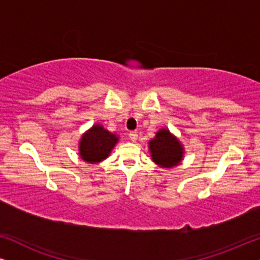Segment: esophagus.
<instances>
[{
    "mask_svg": "<svg viewBox=\"0 0 260 260\" xmlns=\"http://www.w3.org/2000/svg\"><path fill=\"white\" fill-rule=\"evenodd\" d=\"M129 138L133 142H136L137 141V133H136V131H131V133L129 134Z\"/></svg>",
    "mask_w": 260,
    "mask_h": 260,
    "instance_id": "1",
    "label": "esophagus"
}]
</instances>
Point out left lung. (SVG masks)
Masks as SVG:
<instances>
[{
  "instance_id": "left-lung-1",
  "label": "left lung",
  "mask_w": 260,
  "mask_h": 260,
  "mask_svg": "<svg viewBox=\"0 0 260 260\" xmlns=\"http://www.w3.org/2000/svg\"><path fill=\"white\" fill-rule=\"evenodd\" d=\"M150 157L159 168H174L180 166L184 156V148L179 138L162 127L148 143Z\"/></svg>"
}]
</instances>
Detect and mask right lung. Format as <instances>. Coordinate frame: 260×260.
Masks as SVG:
<instances>
[{
	"label": "right lung",
	"instance_id": "obj_1",
	"mask_svg": "<svg viewBox=\"0 0 260 260\" xmlns=\"http://www.w3.org/2000/svg\"><path fill=\"white\" fill-rule=\"evenodd\" d=\"M118 141V135L105 129L102 124H93L79 140L78 151L80 158L91 165H97L109 157Z\"/></svg>",
	"mask_w": 260,
	"mask_h": 260
}]
</instances>
